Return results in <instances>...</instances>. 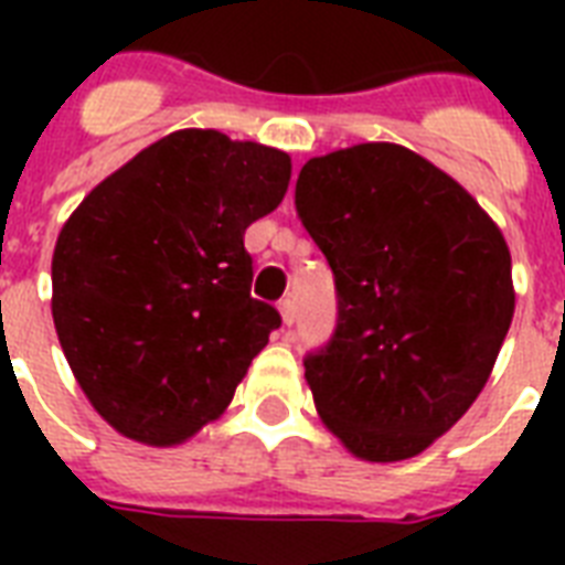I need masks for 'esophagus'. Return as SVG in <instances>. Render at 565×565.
Wrapping results in <instances>:
<instances>
[{"label":"esophagus","mask_w":565,"mask_h":565,"mask_svg":"<svg viewBox=\"0 0 565 565\" xmlns=\"http://www.w3.org/2000/svg\"><path fill=\"white\" fill-rule=\"evenodd\" d=\"M278 310H281V319H284V326L290 328L292 322H296V301H292V299H284L281 305H278Z\"/></svg>","instance_id":"1"}]
</instances>
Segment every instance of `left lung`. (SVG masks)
I'll list each match as a JSON object with an SVG mask.
<instances>
[{
    "instance_id": "8db88e82",
    "label": "left lung",
    "mask_w": 565,
    "mask_h": 565,
    "mask_svg": "<svg viewBox=\"0 0 565 565\" xmlns=\"http://www.w3.org/2000/svg\"><path fill=\"white\" fill-rule=\"evenodd\" d=\"M296 211L340 310L331 343L305 361L319 419L370 463L422 455L472 407L508 337V239L448 172L398 143L310 158Z\"/></svg>"
}]
</instances>
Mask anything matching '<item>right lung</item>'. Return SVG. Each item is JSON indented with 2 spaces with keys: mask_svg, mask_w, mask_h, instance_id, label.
Here are the masks:
<instances>
[{
  "mask_svg": "<svg viewBox=\"0 0 565 565\" xmlns=\"http://www.w3.org/2000/svg\"><path fill=\"white\" fill-rule=\"evenodd\" d=\"M290 154L181 128L110 172L52 255V319L93 411L170 448L220 419L281 326L252 299L243 234L281 204Z\"/></svg>",
  "mask_w": 565,
  "mask_h": 565,
  "instance_id": "right-lung-1",
  "label": "right lung"
}]
</instances>
